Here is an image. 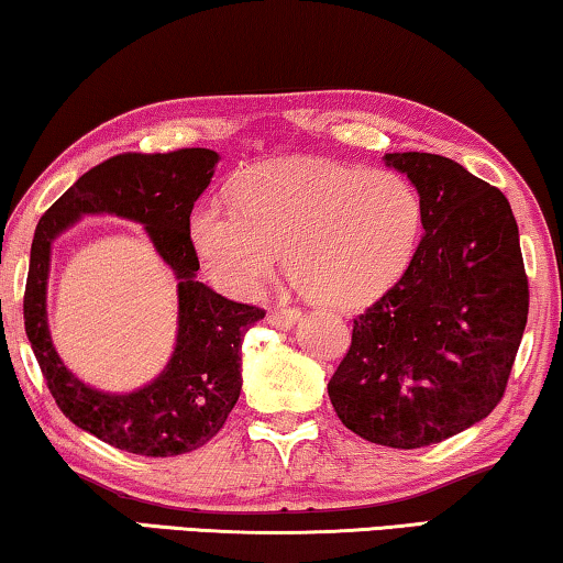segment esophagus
Here are the masks:
<instances>
[{
	"mask_svg": "<svg viewBox=\"0 0 563 563\" xmlns=\"http://www.w3.org/2000/svg\"><path fill=\"white\" fill-rule=\"evenodd\" d=\"M298 318H300V310L296 308H275L271 310V316H267V321H271V325H275V329L288 331Z\"/></svg>",
	"mask_w": 563,
	"mask_h": 563,
	"instance_id": "obj_1",
	"label": "esophagus"
}]
</instances>
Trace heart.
I'll use <instances>...</instances> for the list:
<instances>
[{
  "instance_id": "heart-1",
  "label": "heart",
  "mask_w": 563,
  "mask_h": 563,
  "mask_svg": "<svg viewBox=\"0 0 563 563\" xmlns=\"http://www.w3.org/2000/svg\"><path fill=\"white\" fill-rule=\"evenodd\" d=\"M230 197L232 209L191 212L189 242L232 298H253L285 250V273L308 300L364 308L399 283L422 238V197L397 172L288 158L238 174Z\"/></svg>"
}]
</instances>
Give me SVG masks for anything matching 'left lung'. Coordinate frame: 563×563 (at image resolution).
<instances>
[{
  "label": "left lung",
  "instance_id": "8db88e82",
  "mask_svg": "<svg viewBox=\"0 0 563 563\" xmlns=\"http://www.w3.org/2000/svg\"><path fill=\"white\" fill-rule=\"evenodd\" d=\"M422 197L407 273L354 318L329 382L351 432L399 450L467 430L498 407L528 318L518 224L500 189L438 154H387Z\"/></svg>",
  "mask_w": 563,
  "mask_h": 563
}]
</instances>
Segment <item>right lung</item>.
<instances>
[{
  "label": "right lung",
  "instance_id": "obj_1",
  "mask_svg": "<svg viewBox=\"0 0 563 563\" xmlns=\"http://www.w3.org/2000/svg\"><path fill=\"white\" fill-rule=\"evenodd\" d=\"M209 148L125 154L93 166L40 217L24 285V331L60 412L113 448L146 457L199 450L222 430L238 405L240 349L265 310L238 303L197 280L199 260L189 242V214L217 164ZM115 213L144 223L180 280V333L173 362L144 390L103 395L66 372L46 329L48 247L82 213Z\"/></svg>",
  "mask_w": 563,
  "mask_h": 563
}]
</instances>
